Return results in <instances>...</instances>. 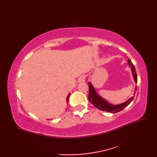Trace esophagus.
Instances as JSON below:
<instances>
[{"label":"esophagus","instance_id":"esophagus-1","mask_svg":"<svg viewBox=\"0 0 157 157\" xmlns=\"http://www.w3.org/2000/svg\"><path fill=\"white\" fill-rule=\"evenodd\" d=\"M86 81V76L85 75H81L78 79L79 83H84Z\"/></svg>","mask_w":157,"mask_h":157}]
</instances>
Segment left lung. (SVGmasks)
Wrapping results in <instances>:
<instances>
[{"label":"left lung","instance_id":"1","mask_svg":"<svg viewBox=\"0 0 157 157\" xmlns=\"http://www.w3.org/2000/svg\"><path fill=\"white\" fill-rule=\"evenodd\" d=\"M128 65L129 67H131L132 75H133V78H134V81L136 83H137L138 82L137 73H136L134 65H133V63H132L131 60L130 59H128ZM88 85L89 86V90H90L89 95H88L89 101L91 102V104H93V105H94L96 108L98 109L99 110H101V111L111 112L112 113H117V112L121 111L123 109H125L126 106H128L130 104V102L134 100V96H132V97L128 99V101L121 103V104H119L117 105H112L97 94V92H96L95 89L94 88V86H92V84L90 82H89ZM136 88H137L136 87L135 91L136 90Z\"/></svg>","mask_w":157,"mask_h":157}]
</instances>
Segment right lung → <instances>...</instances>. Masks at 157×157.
Listing matches in <instances>:
<instances>
[{"instance_id": "add662e5", "label": "right lung", "mask_w": 157, "mask_h": 157, "mask_svg": "<svg viewBox=\"0 0 157 157\" xmlns=\"http://www.w3.org/2000/svg\"><path fill=\"white\" fill-rule=\"evenodd\" d=\"M69 95H70V94H68V96H67V102H68V100H69Z\"/></svg>"}]
</instances>
